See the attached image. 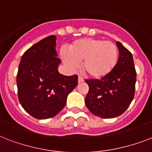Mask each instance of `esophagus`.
Segmentation results:
<instances>
[{
	"label": "esophagus",
	"instance_id": "34e87169",
	"mask_svg": "<svg viewBox=\"0 0 152 152\" xmlns=\"http://www.w3.org/2000/svg\"><path fill=\"white\" fill-rule=\"evenodd\" d=\"M84 81V80H83V78L82 76H79V77H78V82L79 83H83Z\"/></svg>",
	"mask_w": 152,
	"mask_h": 152
}]
</instances>
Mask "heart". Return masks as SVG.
<instances>
[{
	"label": "heart",
	"instance_id": "heart-1",
	"mask_svg": "<svg viewBox=\"0 0 152 152\" xmlns=\"http://www.w3.org/2000/svg\"><path fill=\"white\" fill-rule=\"evenodd\" d=\"M61 58L71 70L78 68L83 62V69L94 79L108 76L114 69L118 59V49L114 43L102 39H85L75 41L69 47V52L62 50Z\"/></svg>",
	"mask_w": 152,
	"mask_h": 152
}]
</instances>
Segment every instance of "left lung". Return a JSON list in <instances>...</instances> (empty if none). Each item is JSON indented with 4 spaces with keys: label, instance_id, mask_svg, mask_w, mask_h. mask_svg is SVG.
I'll use <instances>...</instances> for the list:
<instances>
[{
    "label": "left lung",
    "instance_id": "1",
    "mask_svg": "<svg viewBox=\"0 0 152 152\" xmlns=\"http://www.w3.org/2000/svg\"><path fill=\"white\" fill-rule=\"evenodd\" d=\"M119 58L114 69L100 80H86L89 92L86 107L101 118H113L125 112L134 99L136 70L131 52L119 42Z\"/></svg>",
    "mask_w": 152,
    "mask_h": 152
}]
</instances>
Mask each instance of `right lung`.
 Wrapping results in <instances>:
<instances>
[{
	"label": "right lung",
	"instance_id": "add662e5",
	"mask_svg": "<svg viewBox=\"0 0 152 152\" xmlns=\"http://www.w3.org/2000/svg\"><path fill=\"white\" fill-rule=\"evenodd\" d=\"M56 37L50 35L33 45L21 56L17 74L18 100L36 119H48L63 109L67 96L78 84V76L58 72Z\"/></svg>",
	"mask_w": 152,
	"mask_h": 152
}]
</instances>
